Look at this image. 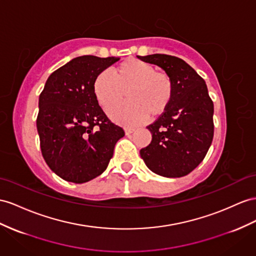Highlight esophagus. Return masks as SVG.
Returning a JSON list of instances; mask_svg holds the SVG:
<instances>
[{
	"label": "esophagus",
	"mask_w": 256,
	"mask_h": 256,
	"mask_svg": "<svg viewBox=\"0 0 256 256\" xmlns=\"http://www.w3.org/2000/svg\"><path fill=\"white\" fill-rule=\"evenodd\" d=\"M135 130H136V128H124V130H126V135L132 134L133 132H135Z\"/></svg>",
	"instance_id": "34e87169"
}]
</instances>
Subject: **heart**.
I'll use <instances>...</instances> for the list:
<instances>
[{"label": "heart", "instance_id": "b5f03b06", "mask_svg": "<svg viewBox=\"0 0 256 256\" xmlns=\"http://www.w3.org/2000/svg\"><path fill=\"white\" fill-rule=\"evenodd\" d=\"M98 74L93 82L97 102L108 110L118 103L127 92L129 102L114 108L109 114L123 124H136L148 116H161L174 95V82L168 72L158 71L154 64L128 58L111 69Z\"/></svg>", "mask_w": 256, "mask_h": 256}]
</instances>
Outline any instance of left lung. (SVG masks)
Returning a JSON list of instances; mask_svg holds the SVG:
<instances>
[{
  "mask_svg": "<svg viewBox=\"0 0 256 256\" xmlns=\"http://www.w3.org/2000/svg\"><path fill=\"white\" fill-rule=\"evenodd\" d=\"M137 57L159 66L174 82L168 108L147 126L152 140L140 149V156L154 173L182 178L200 164L213 140L214 104L206 81L178 57L166 54Z\"/></svg>",
  "mask_w": 256,
  "mask_h": 256,
  "instance_id": "left-lung-1",
  "label": "left lung"
}]
</instances>
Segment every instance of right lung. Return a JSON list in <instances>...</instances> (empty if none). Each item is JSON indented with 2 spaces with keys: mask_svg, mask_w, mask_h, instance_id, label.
Wrapping results in <instances>:
<instances>
[{
  "mask_svg": "<svg viewBox=\"0 0 256 256\" xmlns=\"http://www.w3.org/2000/svg\"><path fill=\"white\" fill-rule=\"evenodd\" d=\"M84 55L52 74L38 97L36 128L42 156L67 182L82 184L107 168L122 128L111 122L93 94L98 74L119 60Z\"/></svg>",
  "mask_w": 256,
  "mask_h": 256,
  "instance_id": "right-lung-1",
  "label": "right lung"
}]
</instances>
